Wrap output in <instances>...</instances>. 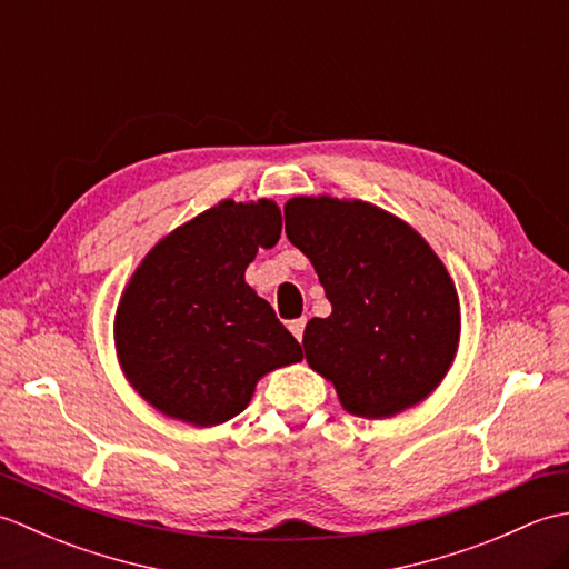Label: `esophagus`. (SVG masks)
<instances>
[{
	"label": "esophagus",
	"mask_w": 569,
	"mask_h": 569,
	"mask_svg": "<svg viewBox=\"0 0 569 569\" xmlns=\"http://www.w3.org/2000/svg\"><path fill=\"white\" fill-rule=\"evenodd\" d=\"M288 330L293 332V337L298 342H303V330H306V318H298V320H291V325H288Z\"/></svg>",
	"instance_id": "34e87169"
}]
</instances>
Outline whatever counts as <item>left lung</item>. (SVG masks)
Segmentation results:
<instances>
[{
  "label": "left lung",
  "mask_w": 569,
  "mask_h": 569,
  "mask_svg": "<svg viewBox=\"0 0 569 569\" xmlns=\"http://www.w3.org/2000/svg\"><path fill=\"white\" fill-rule=\"evenodd\" d=\"M283 214L332 306L306 325L310 369L359 418H393L426 401L450 371L462 330L438 253L401 217L365 200L298 196Z\"/></svg>",
  "instance_id": "obj_1"
}]
</instances>
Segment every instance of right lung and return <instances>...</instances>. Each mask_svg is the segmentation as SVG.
<instances>
[{
    "label": "right lung",
    "instance_id": "right-lung-1",
    "mask_svg": "<svg viewBox=\"0 0 569 569\" xmlns=\"http://www.w3.org/2000/svg\"><path fill=\"white\" fill-rule=\"evenodd\" d=\"M269 198L222 200L156 241L114 316L117 361L143 401L196 428L239 416L261 377L303 359L296 337L244 281L281 237Z\"/></svg>",
    "mask_w": 569,
    "mask_h": 569
}]
</instances>
